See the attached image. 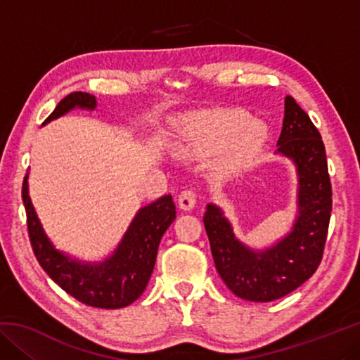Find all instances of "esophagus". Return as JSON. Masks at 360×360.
Wrapping results in <instances>:
<instances>
[{"mask_svg":"<svg viewBox=\"0 0 360 360\" xmlns=\"http://www.w3.org/2000/svg\"><path fill=\"white\" fill-rule=\"evenodd\" d=\"M195 202H197V193H195L192 188H186V191H182L178 197V203H179V208L184 210V211H191Z\"/></svg>","mask_w":360,"mask_h":360,"instance_id":"34e87169","label":"esophagus"}]
</instances>
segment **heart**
I'll list each match as a JSON object with an SVG mask.
<instances>
[{
  "label": "heart",
  "instance_id": "heart-1",
  "mask_svg": "<svg viewBox=\"0 0 360 360\" xmlns=\"http://www.w3.org/2000/svg\"><path fill=\"white\" fill-rule=\"evenodd\" d=\"M262 143L260 127L243 111H219L188 124L182 149L187 155L205 158L224 150L222 167L235 169L257 152Z\"/></svg>",
  "mask_w": 360,
  "mask_h": 360
}]
</instances>
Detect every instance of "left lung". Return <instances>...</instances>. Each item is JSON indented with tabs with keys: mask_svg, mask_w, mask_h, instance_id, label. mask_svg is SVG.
Returning a JSON list of instances; mask_svg holds the SVG:
<instances>
[{
	"mask_svg": "<svg viewBox=\"0 0 360 360\" xmlns=\"http://www.w3.org/2000/svg\"><path fill=\"white\" fill-rule=\"evenodd\" d=\"M284 108L278 150L295 162L300 176V216L292 233L255 254L235 238L214 205H208L203 217L217 273L235 295L249 302L278 300L311 278L322 260L330 222L332 184L321 133L290 95Z\"/></svg>",
	"mask_w": 360,
	"mask_h": 360,
	"instance_id": "obj_1",
	"label": "left lung"
}]
</instances>
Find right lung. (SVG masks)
<instances>
[{
    "label": "right lung",
    "mask_w": 360,
    "mask_h": 360,
    "mask_svg": "<svg viewBox=\"0 0 360 360\" xmlns=\"http://www.w3.org/2000/svg\"><path fill=\"white\" fill-rule=\"evenodd\" d=\"M95 96L72 92L58 103L44 124L68 112L75 106L94 109ZM22 198L27 211V227L36 260L66 294L94 308H124L141 297L154 270L158 245L165 230L176 219L172 195H165L138 212L129 231L111 259L100 265H82L53 249L46 238L28 197L27 178Z\"/></svg>",
    "instance_id": "1"
}]
</instances>
